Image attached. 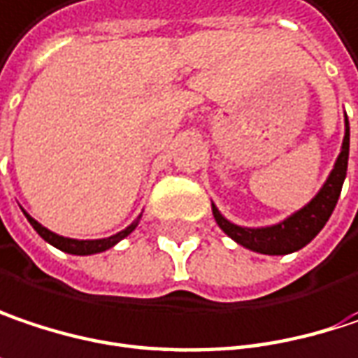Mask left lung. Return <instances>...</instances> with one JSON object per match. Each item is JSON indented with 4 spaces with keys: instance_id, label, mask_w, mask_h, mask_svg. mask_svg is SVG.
<instances>
[{
    "instance_id": "1",
    "label": "left lung",
    "mask_w": 358,
    "mask_h": 358,
    "mask_svg": "<svg viewBox=\"0 0 358 358\" xmlns=\"http://www.w3.org/2000/svg\"><path fill=\"white\" fill-rule=\"evenodd\" d=\"M348 145H350V129H348V120L344 118V139H342L341 153L336 157V164L330 176L326 178L320 192L306 207L289 215L287 219L278 221L275 225H266V227H242L225 219L221 211L215 207V203H211L213 217L217 225L234 242L258 254L282 256V254L301 250L322 231V227L326 225V221L330 219V215L338 203L342 184L346 178V168H348Z\"/></svg>"
}]
</instances>
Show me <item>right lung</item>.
Segmentation results:
<instances>
[{
    "mask_svg": "<svg viewBox=\"0 0 358 358\" xmlns=\"http://www.w3.org/2000/svg\"><path fill=\"white\" fill-rule=\"evenodd\" d=\"M24 215H26V219L30 221V225L34 227V231H36L45 242H49L50 245L59 248L61 252L76 254V256H90V254H98V252L110 250V248L118 244L120 240H124L131 231H135V227H137V223H139V219H141V215H139V217H137V221H133L129 227H124L122 231L114 234V236H110V238H102V240H73V238H63V236H59V234L50 231V229H47L45 225H41L36 219H32L28 213H24Z\"/></svg>",
    "mask_w": 358,
    "mask_h": 358,
    "instance_id": "obj_1",
    "label": "right lung"
}]
</instances>
